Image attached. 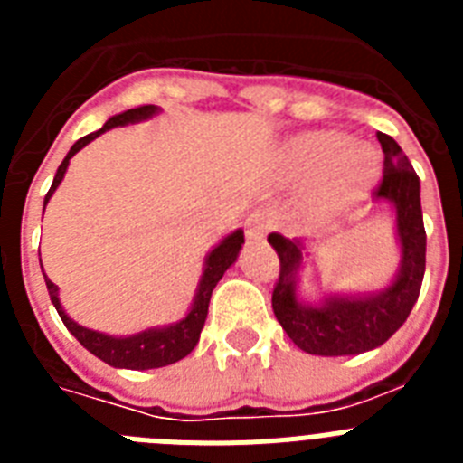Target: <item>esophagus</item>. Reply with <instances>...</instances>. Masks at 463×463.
<instances>
[{
    "label": "esophagus",
    "mask_w": 463,
    "mask_h": 463,
    "mask_svg": "<svg viewBox=\"0 0 463 463\" xmlns=\"http://www.w3.org/2000/svg\"><path fill=\"white\" fill-rule=\"evenodd\" d=\"M269 232V215L264 211H255L245 220V236L248 241H261Z\"/></svg>",
    "instance_id": "34e87169"
}]
</instances>
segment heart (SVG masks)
I'll return each instance as SVG.
<instances>
[{"label":"heart","instance_id":"heart-1","mask_svg":"<svg viewBox=\"0 0 463 463\" xmlns=\"http://www.w3.org/2000/svg\"><path fill=\"white\" fill-rule=\"evenodd\" d=\"M282 169L292 181L320 178V202L336 208L369 192L378 178L380 159L366 143H350L336 132H310L289 141Z\"/></svg>","mask_w":463,"mask_h":463}]
</instances>
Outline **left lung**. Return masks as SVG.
<instances>
[{
    "instance_id": "1",
    "label": "left lung",
    "mask_w": 463,
    "mask_h": 463,
    "mask_svg": "<svg viewBox=\"0 0 463 463\" xmlns=\"http://www.w3.org/2000/svg\"><path fill=\"white\" fill-rule=\"evenodd\" d=\"M384 153L383 183L373 192L375 202L394 208L396 241L401 261L394 280L373 294H326L320 304H306L297 297V273L304 261V239L269 234V243L280 257V276L273 288V313L292 343L308 354L343 357L362 354L383 345L411 315L424 278L427 232L420 203V178L399 143L378 132Z\"/></svg>"
}]
</instances>
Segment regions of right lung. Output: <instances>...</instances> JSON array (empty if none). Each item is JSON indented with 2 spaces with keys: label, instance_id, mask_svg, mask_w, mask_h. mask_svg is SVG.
I'll use <instances>...</instances> for the list:
<instances>
[{
  "label": "right lung",
  "instance_id": "add662e5",
  "mask_svg": "<svg viewBox=\"0 0 463 463\" xmlns=\"http://www.w3.org/2000/svg\"><path fill=\"white\" fill-rule=\"evenodd\" d=\"M155 113H159L157 106H138V109H129L125 113H118V116L109 118L106 125L97 132L88 134V137L79 138L73 143L71 150L67 153V157L62 159V165L57 169L55 178H52V185L48 190L46 199H43V208L51 202L52 192L57 190V185L62 183L64 174H67L69 159L79 153L80 148H85L90 141L99 137V134L109 132L113 127L129 125V122H141L153 118ZM243 229H236L232 234L224 236L215 248L206 255L203 260V273L202 280L196 285V294L192 298V306L187 310V315L183 320L174 322V325L166 326H150L146 331H138L132 336H109V334H101V331L88 329V326H80L79 322H73L67 313H64L62 304H60V289H57L55 282L46 276V288L51 294V301L55 306V310L62 317L64 326L71 331L76 341L90 350L94 357H99L101 362H106L109 366H116V369H132V371H148V369H159V366H169V364L181 362L183 357L194 350V345L199 343V334L203 329V322H206L208 315V304H211V294L215 289V285L220 282V278L224 276L232 264L239 257V250L243 248ZM43 271V267H41Z\"/></svg>",
  "mask_w": 463,
  "mask_h": 463
}]
</instances>
